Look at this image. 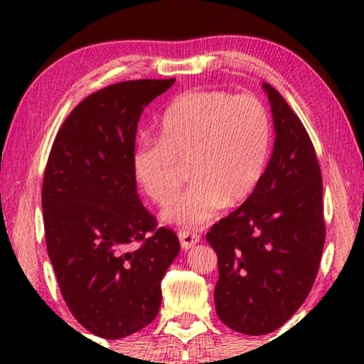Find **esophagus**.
<instances>
[{
	"label": "esophagus",
	"mask_w": 364,
	"mask_h": 364,
	"mask_svg": "<svg viewBox=\"0 0 364 364\" xmlns=\"http://www.w3.org/2000/svg\"><path fill=\"white\" fill-rule=\"evenodd\" d=\"M178 240H181L183 250H191V248L193 245H197L198 240H200V235L192 230H178Z\"/></svg>",
	"instance_id": "esophagus-1"
}]
</instances>
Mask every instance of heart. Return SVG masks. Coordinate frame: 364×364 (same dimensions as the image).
I'll list each match as a JSON object with an SVG mask.
<instances>
[{
    "instance_id": "b5f03b06",
    "label": "heart",
    "mask_w": 364,
    "mask_h": 364,
    "mask_svg": "<svg viewBox=\"0 0 364 364\" xmlns=\"http://www.w3.org/2000/svg\"><path fill=\"white\" fill-rule=\"evenodd\" d=\"M159 139H142L132 152L134 177L159 207H168L186 182L193 186L166 212L168 222L197 227L222 207L250 198L265 173L272 142L267 109L252 94L188 91L168 104Z\"/></svg>"
}]
</instances>
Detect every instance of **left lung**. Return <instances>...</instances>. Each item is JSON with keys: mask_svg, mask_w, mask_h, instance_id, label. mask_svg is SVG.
Wrapping results in <instances>:
<instances>
[{"mask_svg": "<svg viewBox=\"0 0 364 364\" xmlns=\"http://www.w3.org/2000/svg\"><path fill=\"white\" fill-rule=\"evenodd\" d=\"M263 87L277 132L272 159L250 198L207 233L218 258L217 315L250 336L278 330L303 305L326 238L311 139L280 92Z\"/></svg>", "mask_w": 364, "mask_h": 364, "instance_id": "8db88e82", "label": "left lung"}]
</instances>
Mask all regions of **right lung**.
<instances>
[{"label":"right lung","instance_id":"obj_1","mask_svg":"<svg viewBox=\"0 0 364 364\" xmlns=\"http://www.w3.org/2000/svg\"><path fill=\"white\" fill-rule=\"evenodd\" d=\"M176 79L116 82L82 99L59 127L43 177L49 260L73 316L107 340L157 316L161 282L181 252L176 232L157 227L132 171L144 107Z\"/></svg>","mask_w":364,"mask_h":364}]
</instances>
